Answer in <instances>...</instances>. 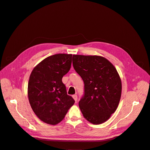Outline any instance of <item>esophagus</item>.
Listing matches in <instances>:
<instances>
[{"label":"esophagus","mask_w":150,"mask_h":150,"mask_svg":"<svg viewBox=\"0 0 150 150\" xmlns=\"http://www.w3.org/2000/svg\"><path fill=\"white\" fill-rule=\"evenodd\" d=\"M72 98L74 99V101H76V103H77V100H78V96H77L76 94H74L72 95Z\"/></svg>","instance_id":"esophagus-1"}]
</instances>
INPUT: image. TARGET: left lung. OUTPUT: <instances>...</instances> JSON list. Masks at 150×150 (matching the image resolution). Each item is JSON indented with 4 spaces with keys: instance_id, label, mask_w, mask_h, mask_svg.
<instances>
[{
    "instance_id": "obj_1",
    "label": "left lung",
    "mask_w": 150,
    "mask_h": 150,
    "mask_svg": "<svg viewBox=\"0 0 150 150\" xmlns=\"http://www.w3.org/2000/svg\"><path fill=\"white\" fill-rule=\"evenodd\" d=\"M72 64L84 83L79 106L84 118L99 125L114 113L120 101L122 84L115 67L99 56L73 55Z\"/></svg>"
}]
</instances>
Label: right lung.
I'll list each match as a JSON object with an SVG mask.
<instances>
[{
    "mask_svg": "<svg viewBox=\"0 0 150 150\" xmlns=\"http://www.w3.org/2000/svg\"><path fill=\"white\" fill-rule=\"evenodd\" d=\"M72 54H54L39 62L30 75L29 103L35 115L45 123L58 124L75 102L67 94L62 81L70 70Z\"/></svg>",
    "mask_w": 150,
    "mask_h": 150,
    "instance_id": "add662e5",
    "label": "right lung"
}]
</instances>
